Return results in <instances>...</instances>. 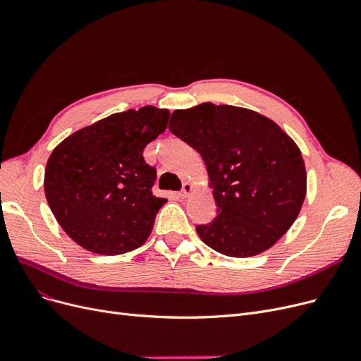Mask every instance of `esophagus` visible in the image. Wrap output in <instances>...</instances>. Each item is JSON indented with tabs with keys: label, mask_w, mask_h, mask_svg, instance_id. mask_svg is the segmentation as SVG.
<instances>
[{
	"label": "esophagus",
	"mask_w": 361,
	"mask_h": 361,
	"mask_svg": "<svg viewBox=\"0 0 361 361\" xmlns=\"http://www.w3.org/2000/svg\"><path fill=\"white\" fill-rule=\"evenodd\" d=\"M193 190H195V185H193L192 183H184L183 190L180 192V197H181V199H187V197H189V196L193 193Z\"/></svg>",
	"instance_id": "obj_1"
}]
</instances>
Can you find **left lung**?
Wrapping results in <instances>:
<instances>
[{"instance_id":"1","label":"left lung","mask_w":361,"mask_h":361,"mask_svg":"<svg viewBox=\"0 0 361 361\" xmlns=\"http://www.w3.org/2000/svg\"><path fill=\"white\" fill-rule=\"evenodd\" d=\"M169 130L205 161L216 216L197 226L216 252L255 257L290 228L307 195L300 147L279 125L250 109L202 103L176 111Z\"/></svg>"}]
</instances>
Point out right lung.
<instances>
[{
  "mask_svg": "<svg viewBox=\"0 0 361 361\" xmlns=\"http://www.w3.org/2000/svg\"><path fill=\"white\" fill-rule=\"evenodd\" d=\"M168 109H130L88 125L56 146L44 192L60 227L84 249L121 255L142 246L166 199L156 197V169L145 147L168 125Z\"/></svg>",
  "mask_w": 361,
  "mask_h": 361,
  "instance_id": "right-lung-1",
  "label": "right lung"
}]
</instances>
